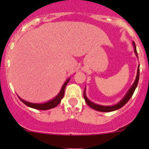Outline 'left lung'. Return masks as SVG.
Instances as JSON below:
<instances>
[{"mask_svg":"<svg viewBox=\"0 0 149 149\" xmlns=\"http://www.w3.org/2000/svg\"><path fill=\"white\" fill-rule=\"evenodd\" d=\"M134 46V51H135V53L137 55V52H136V45H135V43L133 42ZM139 68L137 69V74H136V80L134 81V84L132 85V86L131 87V89H129L127 93L126 94V95L124 97L123 99L121 101H119V103L117 104L114 105V106H101V105H98V104H95L93 103V102H91L87 98H86V95H85V90H84V99H85V101L86 102L88 105L91 108H93V110H95L97 111H100V112H111V111H114L116 110H118V109L121 108L125 104L127 103V101L130 100V98H131V96L133 95L134 94V91L136 89V87L137 86V84L138 82H139Z\"/></svg>","mask_w":149,"mask_h":149,"instance_id":"8db88e82","label":"left lung"}]
</instances>
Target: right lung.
<instances>
[{
  "label": "right lung",
  "mask_w": 149,
  "mask_h": 149,
  "mask_svg": "<svg viewBox=\"0 0 149 149\" xmlns=\"http://www.w3.org/2000/svg\"><path fill=\"white\" fill-rule=\"evenodd\" d=\"M70 79H68L65 82V84H63V87H62L61 91L54 98L53 100H51V101H48L47 103L45 104H33V103H30V102H27V101H24L22 100V98H19V99L23 102L24 104H26L27 106L30 107H32V108L36 109V110H49V109L54 108L55 107H56L60 103V101H61V99L63 98V96H64V92H65V88L67 84L68 83Z\"/></svg>",
  "instance_id": "right-lung-1"
}]
</instances>
